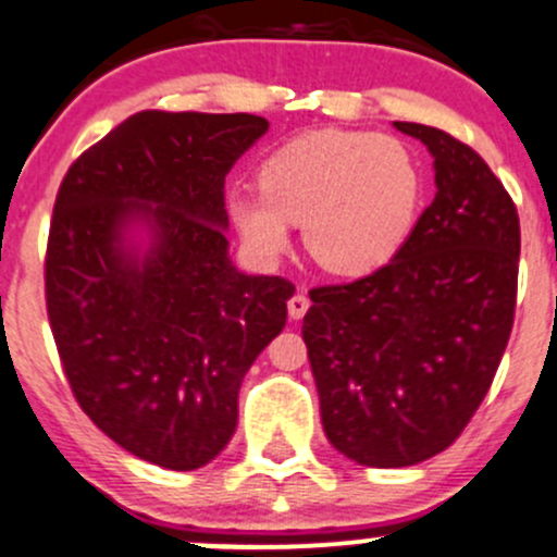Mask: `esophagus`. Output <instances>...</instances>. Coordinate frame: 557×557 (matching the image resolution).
Wrapping results in <instances>:
<instances>
[{"label": "esophagus", "instance_id": "1", "mask_svg": "<svg viewBox=\"0 0 557 557\" xmlns=\"http://www.w3.org/2000/svg\"><path fill=\"white\" fill-rule=\"evenodd\" d=\"M307 309H309V298L304 296V293H296V296H293L290 301H288L290 320H301V317L307 314Z\"/></svg>", "mask_w": 557, "mask_h": 557}]
</instances>
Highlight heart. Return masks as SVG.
Instances as JSON below:
<instances>
[{
  "label": "heart",
  "instance_id": "b5f03b06",
  "mask_svg": "<svg viewBox=\"0 0 557 557\" xmlns=\"http://www.w3.org/2000/svg\"><path fill=\"white\" fill-rule=\"evenodd\" d=\"M423 169L401 139L357 129L304 132L259 166L261 193L230 198L243 243L274 259L301 224L304 246L325 272L362 277L386 267L423 206Z\"/></svg>",
  "mask_w": 557,
  "mask_h": 557
}]
</instances>
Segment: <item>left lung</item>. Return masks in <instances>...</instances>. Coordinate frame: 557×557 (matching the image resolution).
I'll list each match as a JSON object with an SVG mask.
<instances>
[{"label":"left lung","mask_w":557,"mask_h":557,"mask_svg":"<svg viewBox=\"0 0 557 557\" xmlns=\"http://www.w3.org/2000/svg\"><path fill=\"white\" fill-rule=\"evenodd\" d=\"M433 156L436 198L399 253L309 290L304 341L325 436L368 468H405L455 442L484 401L512 330L521 224L484 158L394 121Z\"/></svg>","instance_id":"1"}]
</instances>
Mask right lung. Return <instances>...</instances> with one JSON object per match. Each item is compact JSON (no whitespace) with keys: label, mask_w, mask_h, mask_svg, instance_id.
<instances>
[{"label":"right lung","mask_w":557,"mask_h":557,"mask_svg":"<svg viewBox=\"0 0 557 557\" xmlns=\"http://www.w3.org/2000/svg\"><path fill=\"white\" fill-rule=\"evenodd\" d=\"M269 121L143 110L76 158L54 200L47 314L73 396L139 460L203 468L235 433L293 283L237 272L224 176Z\"/></svg>","instance_id":"obj_1"}]
</instances>
